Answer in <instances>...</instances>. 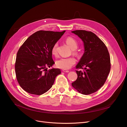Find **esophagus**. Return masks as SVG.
I'll return each mask as SVG.
<instances>
[{
  "instance_id": "1",
  "label": "esophagus",
  "mask_w": 127,
  "mask_h": 127,
  "mask_svg": "<svg viewBox=\"0 0 127 127\" xmlns=\"http://www.w3.org/2000/svg\"><path fill=\"white\" fill-rule=\"evenodd\" d=\"M63 71L65 72H68L69 71L68 70H66V69H63Z\"/></svg>"
}]
</instances>
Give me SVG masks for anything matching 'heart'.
<instances>
[{"label": "heart", "instance_id": "obj_1", "mask_svg": "<svg viewBox=\"0 0 127 127\" xmlns=\"http://www.w3.org/2000/svg\"><path fill=\"white\" fill-rule=\"evenodd\" d=\"M65 42L73 50V52H74V54L78 55V52L76 50H75L77 48L78 46V43L77 40L74 37L68 36L65 39ZM57 43H56L52 46L51 50L52 55H57ZM76 59L74 57H71L68 58H61L57 60L56 64L58 68L63 69H69L72 65H74L76 63Z\"/></svg>", "mask_w": 127, "mask_h": 127}]
</instances>
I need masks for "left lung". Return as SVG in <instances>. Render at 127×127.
<instances>
[{
  "label": "left lung",
  "instance_id": "left-lung-1",
  "mask_svg": "<svg viewBox=\"0 0 127 127\" xmlns=\"http://www.w3.org/2000/svg\"><path fill=\"white\" fill-rule=\"evenodd\" d=\"M84 43V53L76 66L78 77L71 85L83 95L93 94L104 84L111 69L109 52L104 43L91 31H71Z\"/></svg>",
  "mask_w": 127,
  "mask_h": 127
}]
</instances>
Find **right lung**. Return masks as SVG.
<instances>
[{
    "label": "right lung",
    "instance_id": "right-lung-1",
    "mask_svg": "<svg viewBox=\"0 0 127 127\" xmlns=\"http://www.w3.org/2000/svg\"><path fill=\"white\" fill-rule=\"evenodd\" d=\"M65 31L39 30L27 39L19 48L15 64L17 80L29 94L41 95L47 92L61 73L59 68L47 70L55 64L51 48Z\"/></svg>",
    "mask_w": 127,
    "mask_h": 127
}]
</instances>
